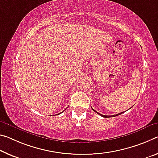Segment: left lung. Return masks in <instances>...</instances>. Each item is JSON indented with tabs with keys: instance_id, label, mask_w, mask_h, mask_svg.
I'll list each match as a JSON object with an SVG mask.
<instances>
[{
	"instance_id": "8db88e82",
	"label": "left lung",
	"mask_w": 158,
	"mask_h": 158,
	"mask_svg": "<svg viewBox=\"0 0 158 158\" xmlns=\"http://www.w3.org/2000/svg\"><path fill=\"white\" fill-rule=\"evenodd\" d=\"M92 110H94V112H96V113H98V114L101 115V116L103 117H106V118H107V117H115V116H117V115H119V114H122V113H123V112H120V113H119V114H115V115H111V116H110V115H103V114H101L98 113V112H96V110H94V109H93V108H92Z\"/></svg>"
}]
</instances>
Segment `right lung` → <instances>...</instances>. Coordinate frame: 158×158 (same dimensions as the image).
<instances>
[{
  "label": "right lung",
  "mask_w": 158,
  "mask_h": 158,
  "mask_svg": "<svg viewBox=\"0 0 158 158\" xmlns=\"http://www.w3.org/2000/svg\"><path fill=\"white\" fill-rule=\"evenodd\" d=\"M62 112H63V111H62ZM62 112H60V113H62Z\"/></svg>",
  "instance_id": "right-lung-1"
}]
</instances>
